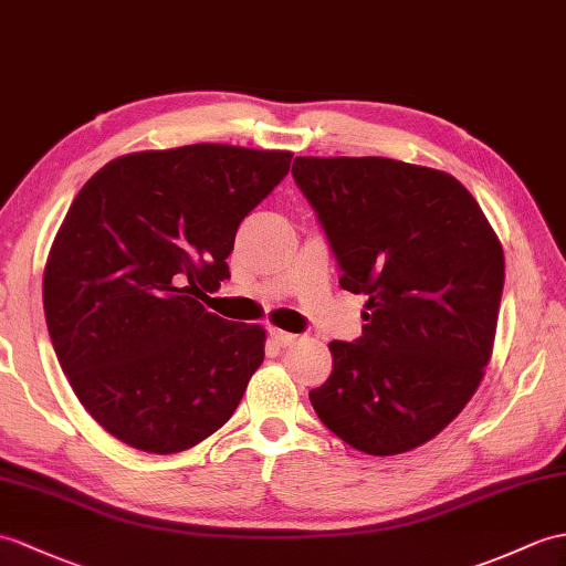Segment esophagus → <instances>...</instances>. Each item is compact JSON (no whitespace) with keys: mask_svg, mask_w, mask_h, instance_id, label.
I'll use <instances>...</instances> for the list:
<instances>
[{"mask_svg":"<svg viewBox=\"0 0 566 566\" xmlns=\"http://www.w3.org/2000/svg\"><path fill=\"white\" fill-rule=\"evenodd\" d=\"M270 337H272V343H277L280 347H286V345H292L294 339H296V335L294 333H286V331H280V327H270Z\"/></svg>","mask_w":566,"mask_h":566,"instance_id":"1","label":"esophagus"}]
</instances>
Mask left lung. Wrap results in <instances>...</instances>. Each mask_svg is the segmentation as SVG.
I'll use <instances>...</instances> for the list:
<instances>
[{"mask_svg":"<svg viewBox=\"0 0 566 566\" xmlns=\"http://www.w3.org/2000/svg\"><path fill=\"white\" fill-rule=\"evenodd\" d=\"M339 286L366 294L361 337L331 343L333 374L308 392L321 422L369 455L412 451L475 396L490 364L504 251L461 182L384 156H296Z\"/></svg>","mask_w":566,"mask_h":566,"instance_id":"8db88e82","label":"left lung"}]
</instances>
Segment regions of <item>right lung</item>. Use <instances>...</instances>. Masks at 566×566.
Wrapping results in <instances>:
<instances>
[{
	"instance_id": "add662e5",
	"label": "right lung",
	"mask_w": 566,
	"mask_h": 566,
	"mask_svg": "<svg viewBox=\"0 0 566 566\" xmlns=\"http://www.w3.org/2000/svg\"><path fill=\"white\" fill-rule=\"evenodd\" d=\"M292 151L190 144L117 156L52 241L43 306L78 402L115 439L180 453L229 422L265 359V327L200 301L229 277L239 223Z\"/></svg>"
}]
</instances>
